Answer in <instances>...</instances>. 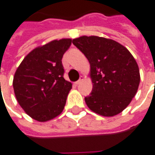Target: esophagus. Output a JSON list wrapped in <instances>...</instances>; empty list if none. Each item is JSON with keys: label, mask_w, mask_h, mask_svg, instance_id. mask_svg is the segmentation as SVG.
<instances>
[{"label": "esophagus", "mask_w": 155, "mask_h": 155, "mask_svg": "<svg viewBox=\"0 0 155 155\" xmlns=\"http://www.w3.org/2000/svg\"><path fill=\"white\" fill-rule=\"evenodd\" d=\"M83 80H84V77H83V76H81V78H80V80H79V81H77L76 82H74V85H79V84H80Z\"/></svg>", "instance_id": "1"}]
</instances>
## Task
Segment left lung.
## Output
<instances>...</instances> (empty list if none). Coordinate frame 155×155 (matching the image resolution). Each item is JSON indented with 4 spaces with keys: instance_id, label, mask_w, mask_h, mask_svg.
<instances>
[{
    "instance_id": "1",
    "label": "left lung",
    "mask_w": 155,
    "mask_h": 155,
    "mask_svg": "<svg viewBox=\"0 0 155 155\" xmlns=\"http://www.w3.org/2000/svg\"><path fill=\"white\" fill-rule=\"evenodd\" d=\"M72 43L91 65L93 88L85 97L87 107L104 117L122 112L136 95L140 82L134 56L122 44L101 37L82 36Z\"/></svg>"
}]
</instances>
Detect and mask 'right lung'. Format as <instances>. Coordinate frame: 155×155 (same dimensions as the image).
Segmentation results:
<instances>
[{
  "instance_id": "obj_1",
  "label": "right lung",
  "mask_w": 155,
  "mask_h": 155,
  "mask_svg": "<svg viewBox=\"0 0 155 155\" xmlns=\"http://www.w3.org/2000/svg\"><path fill=\"white\" fill-rule=\"evenodd\" d=\"M70 38L54 40L34 48L21 61L13 78L17 101L25 112L38 122H47L64 110L72 84L64 80V54Z\"/></svg>"
}]
</instances>
